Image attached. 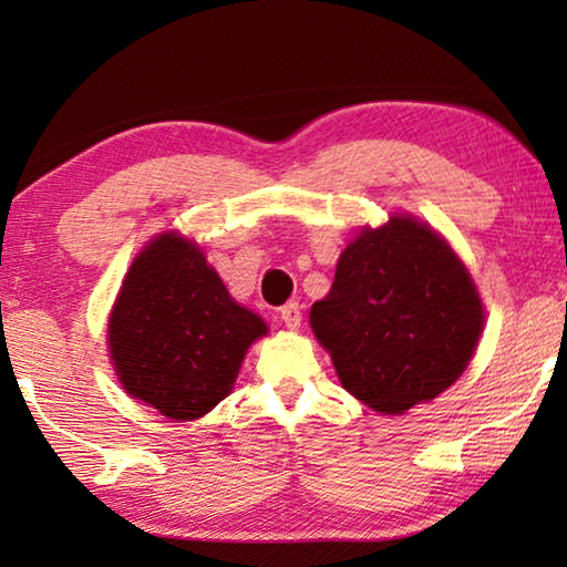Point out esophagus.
I'll return each mask as SVG.
<instances>
[{
    "instance_id": "1",
    "label": "esophagus",
    "mask_w": 567,
    "mask_h": 567,
    "mask_svg": "<svg viewBox=\"0 0 567 567\" xmlns=\"http://www.w3.org/2000/svg\"><path fill=\"white\" fill-rule=\"evenodd\" d=\"M280 318L285 322L287 330H300L302 324V307L297 302H287L280 310Z\"/></svg>"
}]
</instances>
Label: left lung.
I'll list each match as a JSON object with an SVG mask.
<instances>
[{"instance_id": "8db88e82", "label": "left lung", "mask_w": 567, "mask_h": 567, "mask_svg": "<svg viewBox=\"0 0 567 567\" xmlns=\"http://www.w3.org/2000/svg\"><path fill=\"white\" fill-rule=\"evenodd\" d=\"M473 277L433 227L395 215L342 249L310 324L342 388L382 415L435 400L463 375L483 332Z\"/></svg>"}]
</instances>
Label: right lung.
<instances>
[{
    "label": "right lung",
    "mask_w": 567,
    "mask_h": 567,
    "mask_svg": "<svg viewBox=\"0 0 567 567\" xmlns=\"http://www.w3.org/2000/svg\"><path fill=\"white\" fill-rule=\"evenodd\" d=\"M262 334L265 320L229 297L203 249L165 233L134 257L107 344L122 388L185 422L233 392L245 352Z\"/></svg>",
    "instance_id": "obj_1"
}]
</instances>
